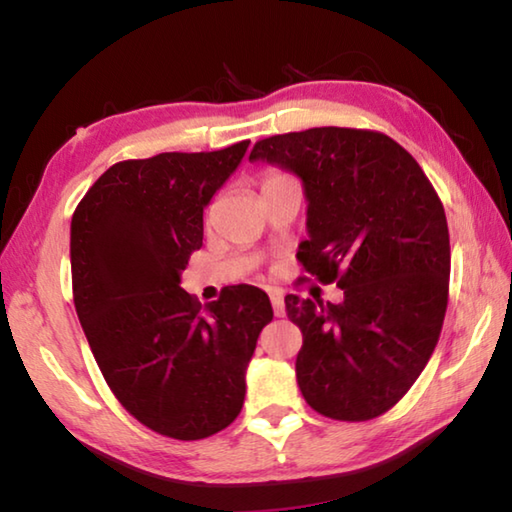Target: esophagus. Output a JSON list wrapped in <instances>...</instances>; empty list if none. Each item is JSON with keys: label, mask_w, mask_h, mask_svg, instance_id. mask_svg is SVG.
I'll return each instance as SVG.
<instances>
[{"label": "esophagus", "mask_w": 512, "mask_h": 512, "mask_svg": "<svg viewBox=\"0 0 512 512\" xmlns=\"http://www.w3.org/2000/svg\"><path fill=\"white\" fill-rule=\"evenodd\" d=\"M271 305H273V314L277 318L284 316V298L280 296V293H271Z\"/></svg>", "instance_id": "obj_1"}]
</instances>
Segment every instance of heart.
I'll return each mask as SVG.
<instances>
[{
  "label": "heart",
  "instance_id": "heart-1",
  "mask_svg": "<svg viewBox=\"0 0 512 512\" xmlns=\"http://www.w3.org/2000/svg\"><path fill=\"white\" fill-rule=\"evenodd\" d=\"M277 178H284V176H282V173H277V171H268L264 183H271V180H277Z\"/></svg>",
  "mask_w": 512,
  "mask_h": 512
}]
</instances>
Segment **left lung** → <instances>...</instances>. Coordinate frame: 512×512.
Here are the masks:
<instances>
[{
    "label": "left lung",
    "mask_w": 512,
    "mask_h": 512,
    "mask_svg": "<svg viewBox=\"0 0 512 512\" xmlns=\"http://www.w3.org/2000/svg\"><path fill=\"white\" fill-rule=\"evenodd\" d=\"M250 160L293 171L307 196L305 271L343 300L284 298L300 327L298 386L311 409L363 422L402 400L431 359L449 298L445 207L384 133L323 126L259 140Z\"/></svg>",
    "instance_id": "1"
}]
</instances>
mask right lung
I'll use <instances>...</instances> for the list:
<instances>
[{"label": "right lung", "instance_id": "1", "mask_svg": "<svg viewBox=\"0 0 512 512\" xmlns=\"http://www.w3.org/2000/svg\"><path fill=\"white\" fill-rule=\"evenodd\" d=\"M248 144L112 164L72 216L74 307L101 375L135 420L176 440L214 436L237 418L246 366L273 318L250 284L207 307L180 287L203 246L205 205Z\"/></svg>", "mask_w": 512, "mask_h": 512}]
</instances>
